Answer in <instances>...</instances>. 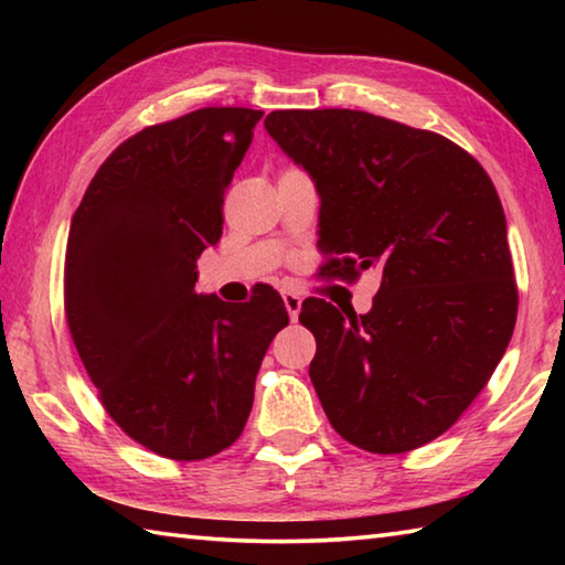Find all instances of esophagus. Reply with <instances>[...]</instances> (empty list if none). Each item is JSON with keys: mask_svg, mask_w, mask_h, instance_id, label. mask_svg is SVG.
Segmentation results:
<instances>
[{"mask_svg": "<svg viewBox=\"0 0 565 565\" xmlns=\"http://www.w3.org/2000/svg\"><path fill=\"white\" fill-rule=\"evenodd\" d=\"M281 296H284V306H286V311H289V319H291V321H296V319H299V311H301V296L296 294V291H291V289L281 291Z\"/></svg>", "mask_w": 565, "mask_h": 565, "instance_id": "esophagus-1", "label": "esophagus"}]
</instances>
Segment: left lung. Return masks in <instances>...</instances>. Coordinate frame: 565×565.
Here are the masks:
<instances>
[{"label":"left lung","mask_w":565,"mask_h":565,"mask_svg":"<svg viewBox=\"0 0 565 565\" xmlns=\"http://www.w3.org/2000/svg\"><path fill=\"white\" fill-rule=\"evenodd\" d=\"M264 127L317 181L333 274H384L363 317L301 303L317 339L309 376L331 426L384 456L434 441L489 384L519 313L491 177L441 134L369 111L286 109Z\"/></svg>","instance_id":"obj_1"}]
</instances>
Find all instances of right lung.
<instances>
[{"label": "right lung", "instance_id": "obj_1", "mask_svg": "<svg viewBox=\"0 0 565 565\" xmlns=\"http://www.w3.org/2000/svg\"><path fill=\"white\" fill-rule=\"evenodd\" d=\"M262 117L204 107L145 127L111 151L72 216L74 347L114 424L171 461H202L242 436L264 353L289 323L271 286L242 309L194 291Z\"/></svg>", "mask_w": 565, "mask_h": 565}]
</instances>
